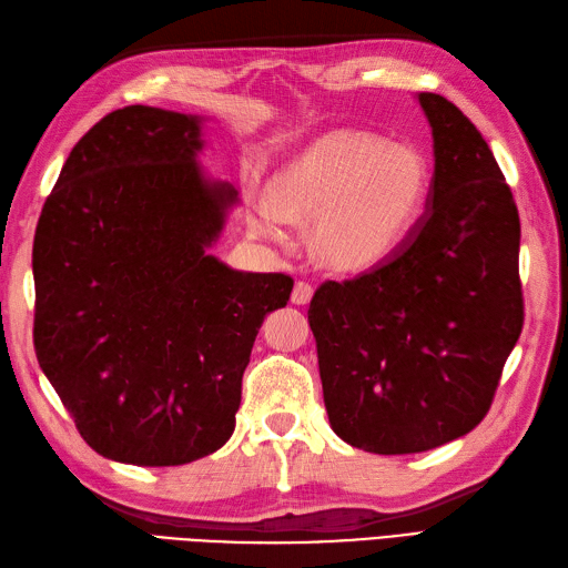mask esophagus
Returning <instances> with one entry per match:
<instances>
[{
  "label": "esophagus",
  "mask_w": 568,
  "mask_h": 568,
  "mask_svg": "<svg viewBox=\"0 0 568 568\" xmlns=\"http://www.w3.org/2000/svg\"><path fill=\"white\" fill-rule=\"evenodd\" d=\"M311 298H313V286L308 282H296L294 291H291V303L305 305Z\"/></svg>",
  "instance_id": "esophagus-1"
}]
</instances>
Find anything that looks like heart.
Here are the masks:
<instances>
[{
	"mask_svg": "<svg viewBox=\"0 0 568 568\" xmlns=\"http://www.w3.org/2000/svg\"><path fill=\"white\" fill-rule=\"evenodd\" d=\"M430 189L423 152L363 131L317 138L248 201L251 232L286 243L294 222H313L322 263L363 270L387 257L416 224Z\"/></svg>",
	"mask_w": 568,
	"mask_h": 568,
	"instance_id": "1",
	"label": "heart"
}]
</instances>
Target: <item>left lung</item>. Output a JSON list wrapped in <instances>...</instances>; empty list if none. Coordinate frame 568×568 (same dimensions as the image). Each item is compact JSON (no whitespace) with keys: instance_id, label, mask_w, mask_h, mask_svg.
Returning <instances> with one entry per match:
<instances>
[{"instance_id":"left-lung-1","label":"left lung","mask_w":568,"mask_h":568,"mask_svg":"<svg viewBox=\"0 0 568 568\" xmlns=\"http://www.w3.org/2000/svg\"><path fill=\"white\" fill-rule=\"evenodd\" d=\"M427 210L385 263L325 282L308 322L332 430L373 454H418L485 416L524 327L520 222L473 121L435 93Z\"/></svg>"}]
</instances>
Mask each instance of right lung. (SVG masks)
Wrapping results in <instances>:
<instances>
[{
    "instance_id": "obj_1",
    "label": "right lung",
    "mask_w": 568,
    "mask_h": 568,
    "mask_svg": "<svg viewBox=\"0 0 568 568\" xmlns=\"http://www.w3.org/2000/svg\"><path fill=\"white\" fill-rule=\"evenodd\" d=\"M201 150L197 116L124 106L73 145L38 220V363L112 462L217 452L257 329L294 288L207 253L239 193L203 174Z\"/></svg>"
}]
</instances>
